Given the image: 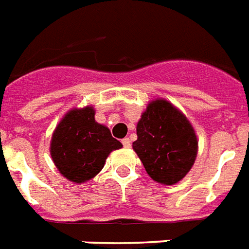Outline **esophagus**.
Segmentation results:
<instances>
[{
    "label": "esophagus",
    "mask_w": 249,
    "mask_h": 249,
    "mask_svg": "<svg viewBox=\"0 0 249 249\" xmlns=\"http://www.w3.org/2000/svg\"><path fill=\"white\" fill-rule=\"evenodd\" d=\"M122 143H123V146L126 147V149L131 147V140H129L128 137H126V139H123L122 140Z\"/></svg>",
    "instance_id": "34e87169"
}]
</instances>
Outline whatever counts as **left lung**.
Instances as JSON below:
<instances>
[{
	"mask_svg": "<svg viewBox=\"0 0 249 249\" xmlns=\"http://www.w3.org/2000/svg\"><path fill=\"white\" fill-rule=\"evenodd\" d=\"M132 147L155 182L172 186L194 166L198 140L183 112L163 98L147 104L136 126Z\"/></svg>",
	"mask_w": 249,
	"mask_h": 249,
	"instance_id": "8db88e82",
	"label": "left lung"
}]
</instances>
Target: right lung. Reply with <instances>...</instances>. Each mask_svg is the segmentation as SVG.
<instances>
[{"mask_svg": "<svg viewBox=\"0 0 249 249\" xmlns=\"http://www.w3.org/2000/svg\"><path fill=\"white\" fill-rule=\"evenodd\" d=\"M122 147L109 128L95 121L92 106L72 108L55 126L51 157L58 172L76 184L92 179L113 150Z\"/></svg>", "mask_w": 249, "mask_h": 249, "instance_id": "1", "label": "right lung"}]
</instances>
